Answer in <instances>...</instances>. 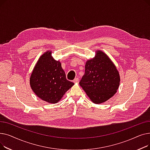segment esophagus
I'll return each mask as SVG.
<instances>
[{
	"mask_svg": "<svg viewBox=\"0 0 150 150\" xmlns=\"http://www.w3.org/2000/svg\"><path fill=\"white\" fill-rule=\"evenodd\" d=\"M78 81H79V78H75L74 80L73 81L74 83H78Z\"/></svg>",
	"mask_w": 150,
	"mask_h": 150,
	"instance_id": "obj_1",
	"label": "esophagus"
}]
</instances>
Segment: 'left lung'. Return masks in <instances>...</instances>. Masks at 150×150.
Here are the masks:
<instances>
[{
	"instance_id": "obj_1",
	"label": "left lung",
	"mask_w": 150,
	"mask_h": 150,
	"mask_svg": "<svg viewBox=\"0 0 150 150\" xmlns=\"http://www.w3.org/2000/svg\"><path fill=\"white\" fill-rule=\"evenodd\" d=\"M79 84L92 102L99 104L115 93L119 86L120 76L107 55L98 51L95 58L86 62L85 74Z\"/></svg>"
}]
</instances>
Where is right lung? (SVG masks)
I'll return each mask as SVG.
<instances>
[{
	"mask_svg": "<svg viewBox=\"0 0 150 150\" xmlns=\"http://www.w3.org/2000/svg\"><path fill=\"white\" fill-rule=\"evenodd\" d=\"M31 88L41 100L57 103L74 84L66 79L60 62L51 59L47 52L39 58L30 76Z\"/></svg>",
	"mask_w": 150,
	"mask_h": 150,
	"instance_id": "obj_1",
	"label": "right lung"
}]
</instances>
